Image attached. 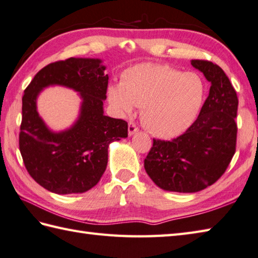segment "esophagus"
I'll return each mask as SVG.
<instances>
[{"label": "esophagus", "mask_w": 258, "mask_h": 258, "mask_svg": "<svg viewBox=\"0 0 258 258\" xmlns=\"http://www.w3.org/2000/svg\"><path fill=\"white\" fill-rule=\"evenodd\" d=\"M136 133H138V128H137V125L134 122H129V124H128V135L133 136Z\"/></svg>", "instance_id": "esophagus-1"}]
</instances>
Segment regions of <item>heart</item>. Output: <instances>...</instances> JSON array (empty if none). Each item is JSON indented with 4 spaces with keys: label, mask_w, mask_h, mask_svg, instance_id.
I'll return each mask as SVG.
<instances>
[{
    "label": "heart",
    "mask_w": 258,
    "mask_h": 258,
    "mask_svg": "<svg viewBox=\"0 0 258 258\" xmlns=\"http://www.w3.org/2000/svg\"><path fill=\"white\" fill-rule=\"evenodd\" d=\"M205 91L197 73H185L160 63H141L124 72L121 83L108 88V99L121 115L141 107V121L149 133L173 138L195 121Z\"/></svg>",
    "instance_id": "obj_1"
}]
</instances>
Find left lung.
<instances>
[{"mask_svg":"<svg viewBox=\"0 0 258 258\" xmlns=\"http://www.w3.org/2000/svg\"><path fill=\"white\" fill-rule=\"evenodd\" d=\"M210 82L209 94L198 118L183 135L171 141L154 139L145 169L166 191L197 192L216 182L235 154L238 99L220 67L191 60Z\"/></svg>","mask_w":258,"mask_h":258,"instance_id":"1","label":"left lung"}]
</instances>
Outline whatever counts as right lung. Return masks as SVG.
<instances>
[{"instance_id":"right-lung-1","label":"right lung","mask_w":258,"mask_h":258,"mask_svg":"<svg viewBox=\"0 0 258 258\" xmlns=\"http://www.w3.org/2000/svg\"><path fill=\"white\" fill-rule=\"evenodd\" d=\"M101 59L70 57L44 67L24 90L20 151L31 177L51 192L82 194L99 182L108 164V148L128 137V123L103 113L108 75ZM61 85L72 88L82 99L81 110L71 127L50 130L36 107L39 92Z\"/></svg>"}]
</instances>
